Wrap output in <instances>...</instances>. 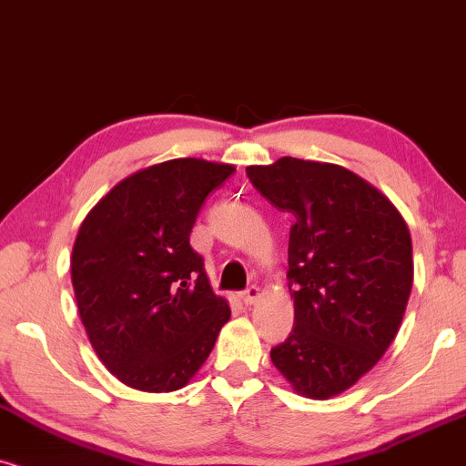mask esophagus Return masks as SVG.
<instances>
[{"label": "esophagus", "instance_id": "esophagus-1", "mask_svg": "<svg viewBox=\"0 0 466 466\" xmlns=\"http://www.w3.org/2000/svg\"><path fill=\"white\" fill-rule=\"evenodd\" d=\"M239 298H242V302H244V304H252V302H257V298H259V287H257V285L246 287V289L242 291V294H239Z\"/></svg>", "mask_w": 466, "mask_h": 466}]
</instances>
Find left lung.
I'll list each match as a JSON object with an SVG mask.
<instances>
[{
	"instance_id": "obj_1",
	"label": "left lung",
	"mask_w": 466,
	"mask_h": 466,
	"mask_svg": "<svg viewBox=\"0 0 466 466\" xmlns=\"http://www.w3.org/2000/svg\"><path fill=\"white\" fill-rule=\"evenodd\" d=\"M252 187L291 216L294 330L269 359L298 393L339 395L371 370L398 335L412 289L404 218L341 166L280 157L248 166Z\"/></svg>"
}]
</instances>
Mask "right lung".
<instances>
[{
    "label": "right lung",
    "mask_w": 466,
    "mask_h": 466,
    "mask_svg": "<svg viewBox=\"0 0 466 466\" xmlns=\"http://www.w3.org/2000/svg\"><path fill=\"white\" fill-rule=\"evenodd\" d=\"M233 172L194 157L155 164L112 187L79 227L71 259L79 318L103 365L127 387H186L231 318L189 233Z\"/></svg>",
    "instance_id": "right-lung-1"
}]
</instances>
